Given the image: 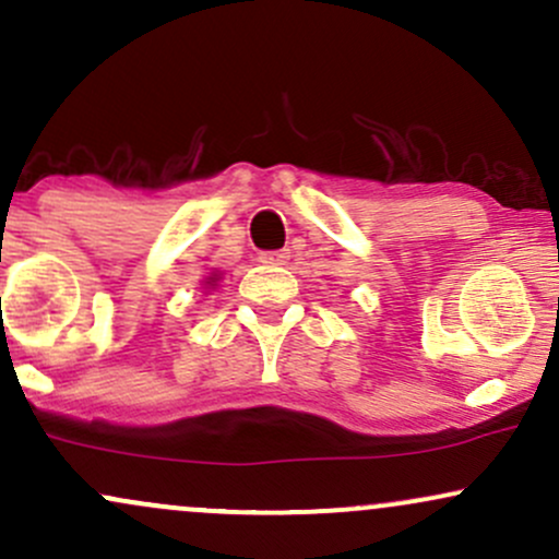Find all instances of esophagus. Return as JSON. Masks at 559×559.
<instances>
[{"label":"esophagus","instance_id":"34e87169","mask_svg":"<svg viewBox=\"0 0 559 559\" xmlns=\"http://www.w3.org/2000/svg\"><path fill=\"white\" fill-rule=\"evenodd\" d=\"M286 260H288L286 249H273V252H260V262H265V265H286Z\"/></svg>","mask_w":559,"mask_h":559}]
</instances>
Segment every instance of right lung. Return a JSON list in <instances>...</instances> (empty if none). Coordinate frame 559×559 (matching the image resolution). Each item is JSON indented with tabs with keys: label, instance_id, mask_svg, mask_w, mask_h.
I'll use <instances>...</instances> for the list:
<instances>
[{
	"label": "right lung",
	"instance_id": "obj_1",
	"mask_svg": "<svg viewBox=\"0 0 559 559\" xmlns=\"http://www.w3.org/2000/svg\"><path fill=\"white\" fill-rule=\"evenodd\" d=\"M215 281H217V278H215V273H213V275H207V281H204V284H207V286H215Z\"/></svg>",
	"mask_w": 559,
	"mask_h": 559
}]
</instances>
